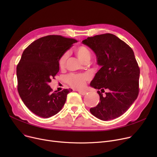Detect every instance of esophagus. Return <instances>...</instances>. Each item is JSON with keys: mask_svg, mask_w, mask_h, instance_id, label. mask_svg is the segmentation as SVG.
Instances as JSON below:
<instances>
[{"mask_svg": "<svg viewBox=\"0 0 157 157\" xmlns=\"http://www.w3.org/2000/svg\"><path fill=\"white\" fill-rule=\"evenodd\" d=\"M78 92H79L80 94H81L82 95H86V93H87V92H85V91H81V90H79Z\"/></svg>", "mask_w": 157, "mask_h": 157, "instance_id": "esophagus-1", "label": "esophagus"}]
</instances>
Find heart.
Listing matches in <instances>:
<instances>
[{
    "instance_id": "heart-1",
    "label": "heart",
    "mask_w": 157,
    "mask_h": 157,
    "mask_svg": "<svg viewBox=\"0 0 157 157\" xmlns=\"http://www.w3.org/2000/svg\"><path fill=\"white\" fill-rule=\"evenodd\" d=\"M75 53L78 59L82 62L89 61L91 57V52L89 49L84 46L81 45L78 46L75 49ZM68 54L65 53L63 54L59 59V63L60 68H63L66 60L67 59ZM90 79V77L88 74H70L65 78L66 82L72 87L74 88H83L85 86L86 81Z\"/></svg>"
}]
</instances>
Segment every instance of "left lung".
Instances as JSON below:
<instances>
[{"mask_svg":"<svg viewBox=\"0 0 157 157\" xmlns=\"http://www.w3.org/2000/svg\"><path fill=\"white\" fill-rule=\"evenodd\" d=\"M82 43L91 48L101 66L90 83L98 91L100 102L90 111L103 121L117 118L124 114L139 94L140 69L132 48L111 34L88 37ZM109 90L105 96L102 92Z\"/></svg>","mask_w":157,"mask_h":157,"instance_id":"obj_1","label":"left lung"}]
</instances>
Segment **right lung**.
<instances>
[{
  "label": "right lung",
  "mask_w": 157,
  "mask_h": 157,
  "mask_svg": "<svg viewBox=\"0 0 157 157\" xmlns=\"http://www.w3.org/2000/svg\"><path fill=\"white\" fill-rule=\"evenodd\" d=\"M77 43L74 39L51 35L32 43L23 52L16 68L18 91L22 101L35 114L49 118L59 113L72 89L52 92L48 85L59 71L60 56Z\"/></svg>",
  "instance_id": "add662e5"
}]
</instances>
